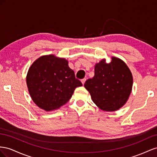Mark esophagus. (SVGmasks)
<instances>
[{"instance_id": "34e87169", "label": "esophagus", "mask_w": 157, "mask_h": 157, "mask_svg": "<svg viewBox=\"0 0 157 157\" xmlns=\"http://www.w3.org/2000/svg\"><path fill=\"white\" fill-rule=\"evenodd\" d=\"M86 78H84V79H82V84L83 85H84V83H85V82H86Z\"/></svg>"}]
</instances>
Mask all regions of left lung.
I'll list each match as a JSON object with an SVG mask.
<instances>
[{"label":"left lung","mask_w":157,"mask_h":157,"mask_svg":"<svg viewBox=\"0 0 157 157\" xmlns=\"http://www.w3.org/2000/svg\"><path fill=\"white\" fill-rule=\"evenodd\" d=\"M110 63L102 59L95 65V75L89 79L84 87L101 110L114 112L128 101L132 90L133 76L125 62L117 57Z\"/></svg>","instance_id":"8db88e82"}]
</instances>
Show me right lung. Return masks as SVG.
I'll return each mask as SVG.
<instances>
[{"label": "right lung", "instance_id": "1", "mask_svg": "<svg viewBox=\"0 0 157 157\" xmlns=\"http://www.w3.org/2000/svg\"><path fill=\"white\" fill-rule=\"evenodd\" d=\"M26 83L33 101L47 112L60 109L70 99L75 89L82 86L68 61L54 55L42 56L31 64Z\"/></svg>", "mask_w": 157, "mask_h": 157}]
</instances>
